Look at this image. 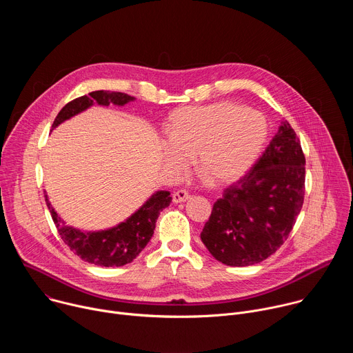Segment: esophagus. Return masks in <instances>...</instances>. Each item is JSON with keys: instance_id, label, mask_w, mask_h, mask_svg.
<instances>
[{"instance_id": "esophagus-1", "label": "esophagus", "mask_w": 353, "mask_h": 353, "mask_svg": "<svg viewBox=\"0 0 353 353\" xmlns=\"http://www.w3.org/2000/svg\"><path fill=\"white\" fill-rule=\"evenodd\" d=\"M172 198H173L174 204H179V203H184V201H187L190 198V194L185 190H177L173 192Z\"/></svg>"}]
</instances>
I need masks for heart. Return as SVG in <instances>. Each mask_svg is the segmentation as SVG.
I'll return each instance as SVG.
<instances>
[{"label": "heart", "instance_id": "heart-1", "mask_svg": "<svg viewBox=\"0 0 353 353\" xmlns=\"http://www.w3.org/2000/svg\"><path fill=\"white\" fill-rule=\"evenodd\" d=\"M161 152L165 169L180 176L195 155V166L216 185L239 180L257 161L267 141L265 117L233 102L181 108L170 117Z\"/></svg>", "mask_w": 353, "mask_h": 353}]
</instances>
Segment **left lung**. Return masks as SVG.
I'll return each mask as SVG.
<instances>
[{"label":"left lung","instance_id":"1","mask_svg":"<svg viewBox=\"0 0 353 353\" xmlns=\"http://www.w3.org/2000/svg\"><path fill=\"white\" fill-rule=\"evenodd\" d=\"M305 165L300 141L283 121L256 165L214 204L201 232L214 259L225 265L247 267L275 253L303 205Z\"/></svg>","mask_w":353,"mask_h":353}]
</instances>
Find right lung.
I'll use <instances>...</instances> for the list:
<instances>
[{
    "instance_id": "add662e5",
    "label": "right lung",
    "mask_w": 353,
    "mask_h": 353,
    "mask_svg": "<svg viewBox=\"0 0 353 353\" xmlns=\"http://www.w3.org/2000/svg\"><path fill=\"white\" fill-rule=\"evenodd\" d=\"M134 99L135 97L121 92H90L88 96L77 97L67 103L57 114L52 130L63 121L86 110L93 103L102 106H109L112 103L124 106L125 103L132 102ZM170 203L172 196L169 191H158L137 212L120 225L100 232H81L65 225L46 195V204L63 241L71 251H74V254L79 256L83 261L100 267H123L131 263L152 237L161 211L169 207Z\"/></svg>"
}]
</instances>
